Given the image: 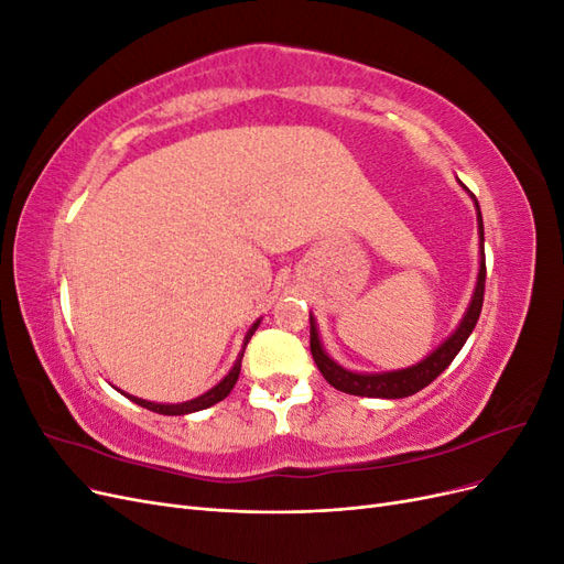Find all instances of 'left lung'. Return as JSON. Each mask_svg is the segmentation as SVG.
Listing matches in <instances>:
<instances>
[{"label": "left lung", "mask_w": 564, "mask_h": 564, "mask_svg": "<svg viewBox=\"0 0 564 564\" xmlns=\"http://www.w3.org/2000/svg\"><path fill=\"white\" fill-rule=\"evenodd\" d=\"M460 183V181H458ZM460 187L470 195L475 212H477V235H480V268H477V282L473 289V296L468 308L456 324V329L442 340V344L423 357L421 362L404 367V369H392V371H352L340 367L336 360H332L329 352L324 350L322 340H319V329L317 322L311 313V352L313 360L319 369V373L327 379L329 386H334L340 392H348V395H360V398H383V400H400L409 398L433 383L442 371H445L458 350L464 348L468 336L473 334L477 317H480L482 311V299H485V278H487V268H485V226H482V214H480V204H477L475 195L468 191V187L460 183Z\"/></svg>", "instance_id": "obj_1"}]
</instances>
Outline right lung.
Instances as JSON below:
<instances>
[{"label":"right lung","instance_id":"add662e5","mask_svg":"<svg viewBox=\"0 0 564 564\" xmlns=\"http://www.w3.org/2000/svg\"><path fill=\"white\" fill-rule=\"evenodd\" d=\"M259 324H261V317L256 319L251 327H249V332H247V336H245V340H242V350H240V355H237V360H235V365H232V369L226 373L224 379H220L212 390H207V392H202L199 398H195V400H187V402H178V404H160V402H150V400H141V398H133V395H129V392H122V395H127L131 402H135V404H141V406H145V409H150V412H158V414H164V416H185V414H193V412H202V409H207V406H214L216 402H220L224 398H228V392L235 388V383H237V377H240V367H242V355H245V348H247V344H249V338L253 336V332L259 329Z\"/></svg>","mask_w":564,"mask_h":564}]
</instances>
